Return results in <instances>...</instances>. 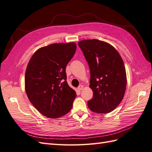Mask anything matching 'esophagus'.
<instances>
[{"instance_id":"obj_1","label":"esophagus","mask_w":152,"mask_h":152,"mask_svg":"<svg viewBox=\"0 0 152 152\" xmlns=\"http://www.w3.org/2000/svg\"><path fill=\"white\" fill-rule=\"evenodd\" d=\"M83 85H80V86L77 87V90L78 91H81V90H83Z\"/></svg>"}]
</instances>
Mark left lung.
<instances>
[{"instance_id": "obj_1", "label": "left lung", "mask_w": 152, "mask_h": 152, "mask_svg": "<svg viewBox=\"0 0 152 152\" xmlns=\"http://www.w3.org/2000/svg\"><path fill=\"white\" fill-rule=\"evenodd\" d=\"M88 62L93 98L88 101L91 111L106 114L121 102L126 91V70L122 58L113 46L96 39L78 42Z\"/></svg>"}]
</instances>
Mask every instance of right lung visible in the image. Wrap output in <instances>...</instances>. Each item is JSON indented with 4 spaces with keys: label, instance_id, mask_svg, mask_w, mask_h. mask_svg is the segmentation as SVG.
Masks as SVG:
<instances>
[{
    "label": "right lung",
    "instance_id": "right-lung-1",
    "mask_svg": "<svg viewBox=\"0 0 152 152\" xmlns=\"http://www.w3.org/2000/svg\"><path fill=\"white\" fill-rule=\"evenodd\" d=\"M76 50L74 42L43 47L33 54L27 66V96L33 105L48 118H60L72 107L76 94L66 81L65 68Z\"/></svg>",
    "mask_w": 152,
    "mask_h": 152
}]
</instances>
